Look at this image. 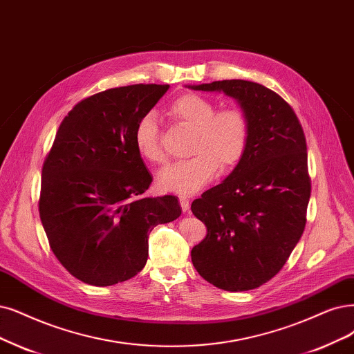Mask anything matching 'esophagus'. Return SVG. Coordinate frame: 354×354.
Masks as SVG:
<instances>
[{
  "label": "esophagus",
  "mask_w": 354,
  "mask_h": 354,
  "mask_svg": "<svg viewBox=\"0 0 354 354\" xmlns=\"http://www.w3.org/2000/svg\"><path fill=\"white\" fill-rule=\"evenodd\" d=\"M179 204H180L182 212H188L189 210V200L187 197H180L179 198Z\"/></svg>",
  "instance_id": "1"
}]
</instances>
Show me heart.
<instances>
[{
    "label": "heart",
    "mask_w": 354,
    "mask_h": 354,
    "mask_svg": "<svg viewBox=\"0 0 354 354\" xmlns=\"http://www.w3.org/2000/svg\"><path fill=\"white\" fill-rule=\"evenodd\" d=\"M169 115L179 125L192 129L188 160L170 163L157 175V187L165 192L192 195L210 182L218 167L236 166L250 144V120L241 108L216 112L213 100L197 93H184L172 100ZM156 116L144 113L134 128V146L142 160L157 165L165 160Z\"/></svg>",
    "instance_id": "1"
}]
</instances>
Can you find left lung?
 <instances>
[{"label": "left lung", "instance_id": "obj_1", "mask_svg": "<svg viewBox=\"0 0 354 354\" xmlns=\"http://www.w3.org/2000/svg\"><path fill=\"white\" fill-rule=\"evenodd\" d=\"M187 87L221 91L250 120L243 159L191 205L207 227L191 251L192 264L218 289H257L283 268L305 230L310 179L302 125L290 104L263 84L223 80Z\"/></svg>", "mask_w": 354, "mask_h": 354}]
</instances>
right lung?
Listing matches in <instances>:
<instances>
[{
  "label": "right lung",
  "instance_id": "add662e5",
  "mask_svg": "<svg viewBox=\"0 0 354 354\" xmlns=\"http://www.w3.org/2000/svg\"><path fill=\"white\" fill-rule=\"evenodd\" d=\"M167 84L100 91L68 112L42 167L39 214L52 252L78 280L112 286L147 263L154 226L180 216L178 198L142 197L151 175L134 128Z\"/></svg>",
  "mask_w": 354,
  "mask_h": 354
}]
</instances>
